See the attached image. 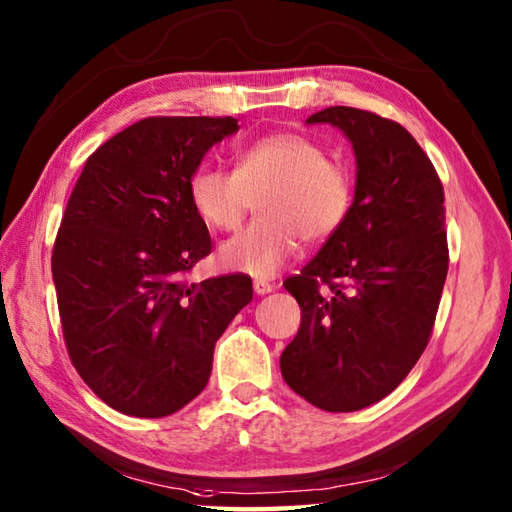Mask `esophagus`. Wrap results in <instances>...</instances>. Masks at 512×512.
I'll list each match as a JSON object with an SVG mask.
<instances>
[{
    "instance_id": "esophagus-1",
    "label": "esophagus",
    "mask_w": 512,
    "mask_h": 512,
    "mask_svg": "<svg viewBox=\"0 0 512 512\" xmlns=\"http://www.w3.org/2000/svg\"><path fill=\"white\" fill-rule=\"evenodd\" d=\"M253 288H255L257 295H266V293H273V291H275V284L264 282V280H255V282H253Z\"/></svg>"
}]
</instances>
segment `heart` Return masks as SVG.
<instances>
[{"label":"heart","mask_w":512,"mask_h":512,"mask_svg":"<svg viewBox=\"0 0 512 512\" xmlns=\"http://www.w3.org/2000/svg\"><path fill=\"white\" fill-rule=\"evenodd\" d=\"M259 198V217L219 248V262L232 271L271 277L300 248L327 241L345 224L353 183L345 167L327 159L313 138L273 132L248 143L235 156V170L201 167L190 179V203L212 230L239 226Z\"/></svg>","instance_id":"obj_1"}]
</instances>
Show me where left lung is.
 I'll return each mask as SVG.
<instances>
[{
	"instance_id": "8db88e82",
	"label": "left lung",
	"mask_w": 512,
	"mask_h": 512,
	"mask_svg": "<svg viewBox=\"0 0 512 512\" xmlns=\"http://www.w3.org/2000/svg\"><path fill=\"white\" fill-rule=\"evenodd\" d=\"M306 123H329L349 138L356 192L342 228L284 282L302 322L280 367L304 401L356 412L392 394L432 336L448 275L443 185L394 120L327 107Z\"/></svg>"
}]
</instances>
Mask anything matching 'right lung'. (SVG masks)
<instances>
[{
  "instance_id": "1",
  "label": "right lung",
  "mask_w": 512,
  "mask_h": 512,
  "mask_svg": "<svg viewBox=\"0 0 512 512\" xmlns=\"http://www.w3.org/2000/svg\"><path fill=\"white\" fill-rule=\"evenodd\" d=\"M237 118L154 116L89 156L51 271L69 358L114 410L161 418L208 385L215 342L253 300L248 275L183 280L210 255L190 179Z\"/></svg>"
}]
</instances>
